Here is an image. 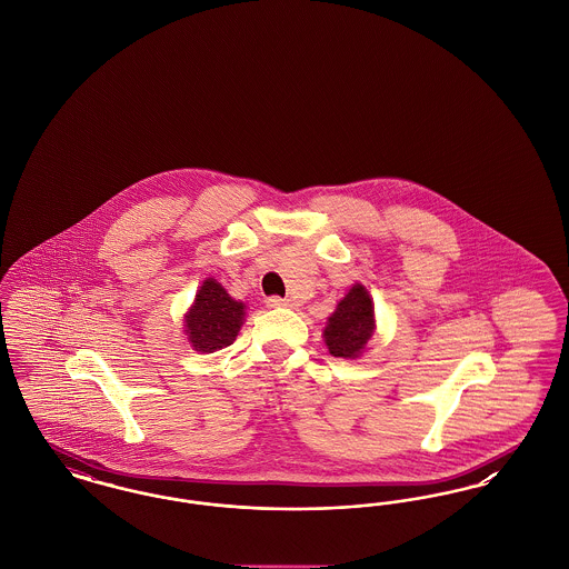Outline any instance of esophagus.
<instances>
[{
    "label": "esophagus",
    "instance_id": "1",
    "mask_svg": "<svg viewBox=\"0 0 569 569\" xmlns=\"http://www.w3.org/2000/svg\"><path fill=\"white\" fill-rule=\"evenodd\" d=\"M267 305L272 307V309H277V307H295V302L290 300V298H281V297H271L267 300Z\"/></svg>",
    "mask_w": 569,
    "mask_h": 569
}]
</instances>
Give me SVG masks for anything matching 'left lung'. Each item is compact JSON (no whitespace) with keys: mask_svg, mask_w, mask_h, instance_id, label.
<instances>
[{"mask_svg":"<svg viewBox=\"0 0 569 569\" xmlns=\"http://www.w3.org/2000/svg\"><path fill=\"white\" fill-rule=\"evenodd\" d=\"M373 335V302L369 292L356 283L337 311L328 318L325 330L328 352L337 358H356Z\"/></svg>","mask_w":569,"mask_h":569,"instance_id":"1","label":"left lung"}]
</instances>
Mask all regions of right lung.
I'll use <instances>...</instances> for the list:
<instances>
[{"mask_svg":"<svg viewBox=\"0 0 569 569\" xmlns=\"http://www.w3.org/2000/svg\"><path fill=\"white\" fill-rule=\"evenodd\" d=\"M243 302L230 298L216 279H207L186 316L193 350L211 353L232 346L243 325Z\"/></svg>","mask_w":569,"mask_h":569,"instance_id":"obj_1","label":"right lung"}]
</instances>
